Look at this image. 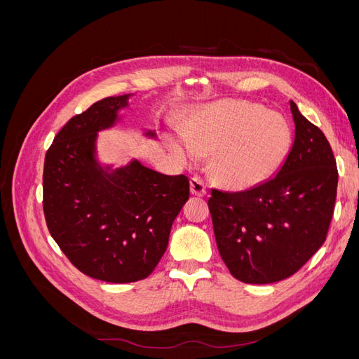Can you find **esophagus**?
Segmentation results:
<instances>
[{
	"mask_svg": "<svg viewBox=\"0 0 359 359\" xmlns=\"http://www.w3.org/2000/svg\"><path fill=\"white\" fill-rule=\"evenodd\" d=\"M190 190L194 196H205L206 194V186L199 177H193L190 180Z\"/></svg>",
	"mask_w": 359,
	"mask_h": 359,
	"instance_id": "34e87169",
	"label": "esophagus"
}]
</instances>
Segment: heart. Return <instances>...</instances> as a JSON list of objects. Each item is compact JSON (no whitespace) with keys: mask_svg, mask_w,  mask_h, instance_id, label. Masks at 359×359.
I'll use <instances>...</instances> for the list:
<instances>
[{"mask_svg":"<svg viewBox=\"0 0 359 359\" xmlns=\"http://www.w3.org/2000/svg\"><path fill=\"white\" fill-rule=\"evenodd\" d=\"M185 136H172L169 147L184 160L212 153L214 175L226 186L247 189L273 177L283 165L292 130L277 112L248 102L223 100L191 111Z\"/></svg>","mask_w":359,"mask_h":359,"instance_id":"b5f03b06","label":"heart"}]
</instances>
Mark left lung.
I'll return each mask as SVG.
<instances>
[{
	"instance_id": "obj_1",
	"label": "left lung",
	"mask_w": 359,
	"mask_h": 359,
	"mask_svg": "<svg viewBox=\"0 0 359 359\" xmlns=\"http://www.w3.org/2000/svg\"><path fill=\"white\" fill-rule=\"evenodd\" d=\"M295 140L277 175L244 191L211 190L217 247L231 274L250 285L285 280L327 240L339 170L328 139L290 100Z\"/></svg>"
}]
</instances>
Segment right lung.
Instances as JSON below:
<instances>
[{
    "label": "right lung",
    "mask_w": 359,
    "mask_h": 359,
    "mask_svg": "<svg viewBox=\"0 0 359 359\" xmlns=\"http://www.w3.org/2000/svg\"><path fill=\"white\" fill-rule=\"evenodd\" d=\"M128 97H106L69 119L43 169V211L52 238L81 273L109 283L153 273L190 196L186 175H163L137 160L119 169L99 165L97 133L118 121Z\"/></svg>",
    "instance_id": "obj_1"
}]
</instances>
